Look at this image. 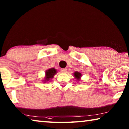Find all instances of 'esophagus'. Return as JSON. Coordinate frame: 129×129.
<instances>
[{
    "label": "esophagus",
    "mask_w": 129,
    "mask_h": 129,
    "mask_svg": "<svg viewBox=\"0 0 129 129\" xmlns=\"http://www.w3.org/2000/svg\"><path fill=\"white\" fill-rule=\"evenodd\" d=\"M61 72L62 73H66L67 72V69H65V68L61 69Z\"/></svg>",
    "instance_id": "esophagus-1"
}]
</instances>
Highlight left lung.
Here are the masks:
<instances>
[{
	"label": "left lung",
	"mask_w": 129,
	"mask_h": 129,
	"mask_svg": "<svg viewBox=\"0 0 129 129\" xmlns=\"http://www.w3.org/2000/svg\"><path fill=\"white\" fill-rule=\"evenodd\" d=\"M74 77L76 79L77 81H80L81 80V73L78 72H75L73 73Z\"/></svg>",
	"instance_id": "obj_1"
}]
</instances>
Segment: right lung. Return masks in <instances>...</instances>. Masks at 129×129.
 Wrapping results in <instances>:
<instances>
[{
    "label": "right lung",
    "mask_w": 129,
    "mask_h": 129,
    "mask_svg": "<svg viewBox=\"0 0 129 129\" xmlns=\"http://www.w3.org/2000/svg\"><path fill=\"white\" fill-rule=\"evenodd\" d=\"M57 73V70L54 69V68H50L45 71V75L43 81L44 83H46L48 82V81H51L52 78L54 77V76L56 75Z\"/></svg>",
    "instance_id": "right-lung-1"
}]
</instances>
